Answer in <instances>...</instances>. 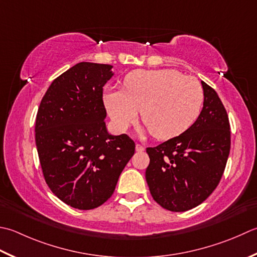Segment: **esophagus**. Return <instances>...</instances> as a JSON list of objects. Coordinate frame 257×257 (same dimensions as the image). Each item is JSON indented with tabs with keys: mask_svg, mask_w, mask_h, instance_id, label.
Masks as SVG:
<instances>
[{
	"mask_svg": "<svg viewBox=\"0 0 257 257\" xmlns=\"http://www.w3.org/2000/svg\"><path fill=\"white\" fill-rule=\"evenodd\" d=\"M136 150H137L138 153H142V152H144V150H145V147H144L143 145L137 144V145H136Z\"/></svg>",
	"mask_w": 257,
	"mask_h": 257,
	"instance_id": "obj_1",
	"label": "esophagus"
}]
</instances>
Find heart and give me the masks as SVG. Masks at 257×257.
<instances>
[{
	"instance_id": "obj_1",
	"label": "heart",
	"mask_w": 257,
	"mask_h": 257,
	"mask_svg": "<svg viewBox=\"0 0 257 257\" xmlns=\"http://www.w3.org/2000/svg\"><path fill=\"white\" fill-rule=\"evenodd\" d=\"M105 108L118 130L140 117L153 137L169 139L183 134L199 117L204 90L197 79L176 70H138L124 78L123 90L109 89Z\"/></svg>"
}]
</instances>
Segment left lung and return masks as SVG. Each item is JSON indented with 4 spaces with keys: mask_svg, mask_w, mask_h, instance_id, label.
Instances as JSON below:
<instances>
[{
    "mask_svg": "<svg viewBox=\"0 0 257 257\" xmlns=\"http://www.w3.org/2000/svg\"><path fill=\"white\" fill-rule=\"evenodd\" d=\"M204 105L197 120L177 137L147 148L146 180L155 202L186 212L217 187L230 149L229 120L218 94L202 81Z\"/></svg>",
    "mask_w": 257,
    "mask_h": 257,
    "instance_id": "1",
    "label": "left lung"
}]
</instances>
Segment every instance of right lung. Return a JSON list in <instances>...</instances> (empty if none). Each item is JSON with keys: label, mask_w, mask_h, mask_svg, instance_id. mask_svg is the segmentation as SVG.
Wrapping results in <instances>:
<instances>
[{"label": "right lung", "mask_w": 257, "mask_h": 257, "mask_svg": "<svg viewBox=\"0 0 257 257\" xmlns=\"http://www.w3.org/2000/svg\"><path fill=\"white\" fill-rule=\"evenodd\" d=\"M112 65L80 62L59 75L43 95L35 144L45 182L73 208L99 207L111 197L135 154L127 135L108 133L102 88Z\"/></svg>", "instance_id": "add662e5"}]
</instances>
